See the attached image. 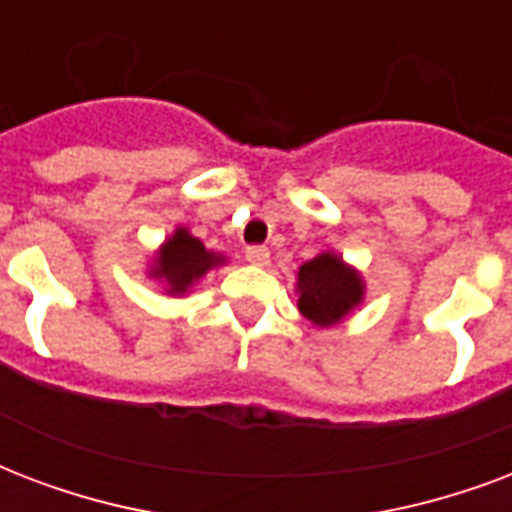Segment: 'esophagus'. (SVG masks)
Wrapping results in <instances>:
<instances>
[{"label": "esophagus", "instance_id": "34e87169", "mask_svg": "<svg viewBox=\"0 0 512 512\" xmlns=\"http://www.w3.org/2000/svg\"><path fill=\"white\" fill-rule=\"evenodd\" d=\"M245 259L256 264V267H267L269 264V248L267 245H248L245 248Z\"/></svg>", "mask_w": 512, "mask_h": 512}]
</instances>
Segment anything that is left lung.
<instances>
[{
  "label": "left lung",
  "mask_w": 512,
  "mask_h": 512,
  "mask_svg": "<svg viewBox=\"0 0 512 512\" xmlns=\"http://www.w3.org/2000/svg\"><path fill=\"white\" fill-rule=\"evenodd\" d=\"M299 312L315 328L339 326L366 299V280L342 259V253L323 251L296 269Z\"/></svg>",
  "instance_id": "1"
}]
</instances>
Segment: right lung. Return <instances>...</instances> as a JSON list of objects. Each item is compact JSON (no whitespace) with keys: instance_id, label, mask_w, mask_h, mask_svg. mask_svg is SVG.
<instances>
[{"instance_id":"1","label":"right lung","mask_w":512,"mask_h":512,"mask_svg":"<svg viewBox=\"0 0 512 512\" xmlns=\"http://www.w3.org/2000/svg\"><path fill=\"white\" fill-rule=\"evenodd\" d=\"M227 256L205 248L200 237L186 227H176L146 264V275L162 285L165 296H186L211 269L224 267Z\"/></svg>"}]
</instances>
